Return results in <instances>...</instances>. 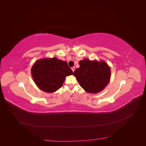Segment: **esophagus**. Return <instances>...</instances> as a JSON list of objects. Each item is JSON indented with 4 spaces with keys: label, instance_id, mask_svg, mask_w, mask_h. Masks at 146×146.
<instances>
[{
    "label": "esophagus",
    "instance_id": "esophagus-1",
    "mask_svg": "<svg viewBox=\"0 0 146 146\" xmlns=\"http://www.w3.org/2000/svg\"><path fill=\"white\" fill-rule=\"evenodd\" d=\"M71 69H72V71H73V72H74L75 69H76V68H75V67H72Z\"/></svg>",
    "mask_w": 146,
    "mask_h": 146
}]
</instances>
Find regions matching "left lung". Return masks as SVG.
Masks as SVG:
<instances>
[{"label":"left lung","mask_w":146,"mask_h":146,"mask_svg":"<svg viewBox=\"0 0 146 146\" xmlns=\"http://www.w3.org/2000/svg\"><path fill=\"white\" fill-rule=\"evenodd\" d=\"M80 68L74 76L82 88L89 93H98L107 86L111 77V70L104 61L83 59L79 61Z\"/></svg>","instance_id":"obj_1"}]
</instances>
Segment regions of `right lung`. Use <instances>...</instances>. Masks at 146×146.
Masks as SVG:
<instances>
[{
    "label": "right lung",
    "instance_id": "1",
    "mask_svg": "<svg viewBox=\"0 0 146 146\" xmlns=\"http://www.w3.org/2000/svg\"><path fill=\"white\" fill-rule=\"evenodd\" d=\"M31 73L37 86L46 92H54L60 89L66 77L73 74L68 63L56 57L36 61L32 66Z\"/></svg>",
    "mask_w": 146,
    "mask_h": 146
}]
</instances>
